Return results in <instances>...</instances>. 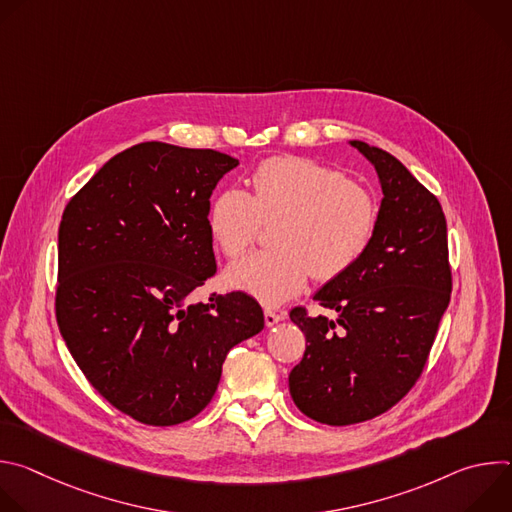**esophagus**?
Masks as SVG:
<instances>
[{"instance_id":"esophagus-1","label":"esophagus","mask_w":512,"mask_h":512,"mask_svg":"<svg viewBox=\"0 0 512 512\" xmlns=\"http://www.w3.org/2000/svg\"><path fill=\"white\" fill-rule=\"evenodd\" d=\"M285 320V314L283 312H273V310H265V326H275L277 322Z\"/></svg>"}]
</instances>
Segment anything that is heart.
<instances>
[{"label":"heart","instance_id":"b5f03b06","mask_svg":"<svg viewBox=\"0 0 512 512\" xmlns=\"http://www.w3.org/2000/svg\"><path fill=\"white\" fill-rule=\"evenodd\" d=\"M251 194L239 188L216 194L208 229L221 251L237 259L269 223L275 247L259 251L227 271L231 287L277 306L304 289L308 279H334L367 251L377 227L375 196L340 170L304 156H273L251 178Z\"/></svg>","mask_w":512,"mask_h":512}]
</instances>
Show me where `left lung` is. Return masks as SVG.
Wrapping results in <instances>:
<instances>
[{"instance_id":"left-lung-1","label":"left lung","mask_w":512,"mask_h":512,"mask_svg":"<svg viewBox=\"0 0 512 512\" xmlns=\"http://www.w3.org/2000/svg\"><path fill=\"white\" fill-rule=\"evenodd\" d=\"M381 182L373 239L360 259L314 300L336 320L289 312L306 352L289 373L298 409L326 425L373 419L399 403L427 362L450 304L448 227L440 200L389 152L350 141Z\"/></svg>"}]
</instances>
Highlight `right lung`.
I'll list each match as a JSON object with an SVG mask.
<instances>
[{
	"label": "right lung",
	"instance_id": "add662e5",
	"mask_svg": "<svg viewBox=\"0 0 512 512\" xmlns=\"http://www.w3.org/2000/svg\"><path fill=\"white\" fill-rule=\"evenodd\" d=\"M239 160L145 141L113 156L62 212L56 322L87 381L145 425L198 415L233 346L263 330L243 291L188 296L216 273L210 194Z\"/></svg>",
	"mask_w": 512,
	"mask_h": 512
}]
</instances>
